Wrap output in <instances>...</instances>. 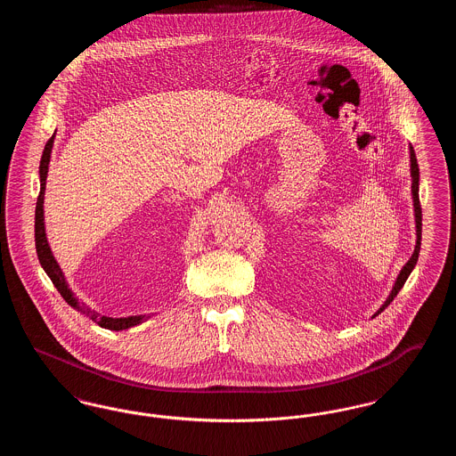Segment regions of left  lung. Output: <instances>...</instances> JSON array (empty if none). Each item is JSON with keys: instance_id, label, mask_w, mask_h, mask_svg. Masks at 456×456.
<instances>
[{"instance_id": "obj_1", "label": "left lung", "mask_w": 456, "mask_h": 456, "mask_svg": "<svg viewBox=\"0 0 456 456\" xmlns=\"http://www.w3.org/2000/svg\"><path fill=\"white\" fill-rule=\"evenodd\" d=\"M411 175H412V198H413V212H415V227H417V242H415V249H413L412 258L405 263V266L402 268L396 282L391 289V294L388 296V299L385 301V304L379 307V311L374 314L378 316L388 304L396 297V294L400 292V289L403 287V283L407 282L411 272L415 266V263L419 260V253H420V238H422V208H420V201H419V164H417V157L413 152L412 147H411ZM372 316V318H374Z\"/></svg>"}]
</instances>
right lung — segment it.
<instances>
[{"label": "right lung", "instance_id": "add662e5", "mask_svg": "<svg viewBox=\"0 0 456 456\" xmlns=\"http://www.w3.org/2000/svg\"><path fill=\"white\" fill-rule=\"evenodd\" d=\"M53 142H54V134L47 140L45 147H44L43 157H41V166H39V174H41V191L37 196V205H36V249H37V256L39 263L44 268V272L47 273V277L51 279V282L54 283V287L58 289V292L61 294V297L71 307H75L77 311L84 313L92 322H95L97 325L108 330H126L131 326L140 325L142 322L147 320V316H128V318H109V316H101L97 311H92L86 307L84 304L78 303V299L73 296V292L69 290L68 283L65 281V275L58 265V261L54 260L51 248L47 244L45 238V229H44V191H45V177H47V167H49V159H51V151H53Z\"/></svg>", "mask_w": 456, "mask_h": 456}]
</instances>
